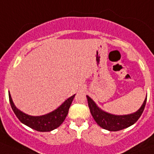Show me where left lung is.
<instances>
[{
  "label": "left lung",
  "mask_w": 154,
  "mask_h": 154,
  "mask_svg": "<svg viewBox=\"0 0 154 154\" xmlns=\"http://www.w3.org/2000/svg\"><path fill=\"white\" fill-rule=\"evenodd\" d=\"M86 97L90 112L94 119L95 120V122L101 128L107 129L109 131H119L134 125L142 114L145 106H146V100H147V97H146L144 101L143 105H141V107L136 112L132 113V114L117 116V115L110 114V113L102 111L101 109H99L97 106L95 102L89 96Z\"/></svg>",
  "instance_id": "8db88e82"
}]
</instances>
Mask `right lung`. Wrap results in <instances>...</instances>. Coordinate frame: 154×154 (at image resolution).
<instances>
[{
  "label": "right lung",
  "instance_id": "1",
  "mask_svg": "<svg viewBox=\"0 0 154 154\" xmlns=\"http://www.w3.org/2000/svg\"><path fill=\"white\" fill-rule=\"evenodd\" d=\"M74 96L75 95L70 97L69 98H68L60 107H58L57 109L53 112H49L46 115L40 116V117H33V116L25 114L18 109L13 104L10 94H8L11 107L13 109V112L16 114L17 117L20 120V122H22L25 125L30 127L31 129H35L39 132L52 131L62 124V122L65 121V117L69 112V109L72 104Z\"/></svg>",
  "mask_w": 154,
  "mask_h": 154
}]
</instances>
